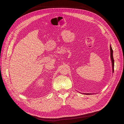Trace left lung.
I'll list each match as a JSON object with an SVG mask.
<instances>
[{"label": "left lung", "mask_w": 124, "mask_h": 124, "mask_svg": "<svg viewBox=\"0 0 124 124\" xmlns=\"http://www.w3.org/2000/svg\"><path fill=\"white\" fill-rule=\"evenodd\" d=\"M110 54H111V59L112 61V71H113V73L114 72V61L113 59V50H112V47L110 46ZM86 95H90L91 93H84Z\"/></svg>", "instance_id": "left-lung-1"}]
</instances>
